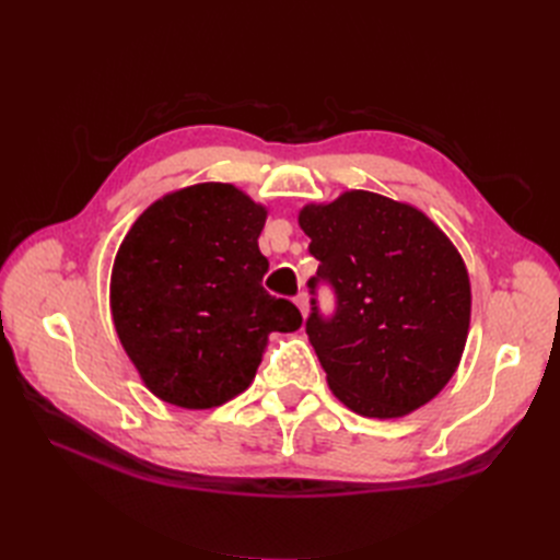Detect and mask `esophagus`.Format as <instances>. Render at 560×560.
Wrapping results in <instances>:
<instances>
[{"label":"esophagus","mask_w":560,"mask_h":560,"mask_svg":"<svg viewBox=\"0 0 560 560\" xmlns=\"http://www.w3.org/2000/svg\"><path fill=\"white\" fill-rule=\"evenodd\" d=\"M294 303L299 306L301 315L306 317V315H308V311H311V306H308V294H306V292H299V294H296V299H294Z\"/></svg>","instance_id":"34e87169"}]
</instances>
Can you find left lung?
Returning <instances> with one entry per match:
<instances>
[{
	"mask_svg": "<svg viewBox=\"0 0 560 560\" xmlns=\"http://www.w3.org/2000/svg\"><path fill=\"white\" fill-rule=\"evenodd\" d=\"M299 226L319 261L306 334L331 393L366 418H401L442 393L460 364L471 311L460 254L430 217L371 191L306 206Z\"/></svg>",
	"mask_w": 560,
	"mask_h": 560,
	"instance_id": "8db88e82",
	"label": "left lung"
}]
</instances>
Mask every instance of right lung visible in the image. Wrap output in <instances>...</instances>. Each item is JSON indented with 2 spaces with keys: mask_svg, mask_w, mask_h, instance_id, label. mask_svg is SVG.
I'll list each match as a JSON object with an SVG mask.
<instances>
[{
  "mask_svg": "<svg viewBox=\"0 0 560 560\" xmlns=\"http://www.w3.org/2000/svg\"><path fill=\"white\" fill-rule=\"evenodd\" d=\"M266 208L206 182L149 206L118 247L109 303L144 385L182 409H212L249 387L270 331H296L292 301L264 287Z\"/></svg>",
  "mask_w": 560,
  "mask_h": 560,
  "instance_id": "obj_1",
  "label": "right lung"
}]
</instances>
